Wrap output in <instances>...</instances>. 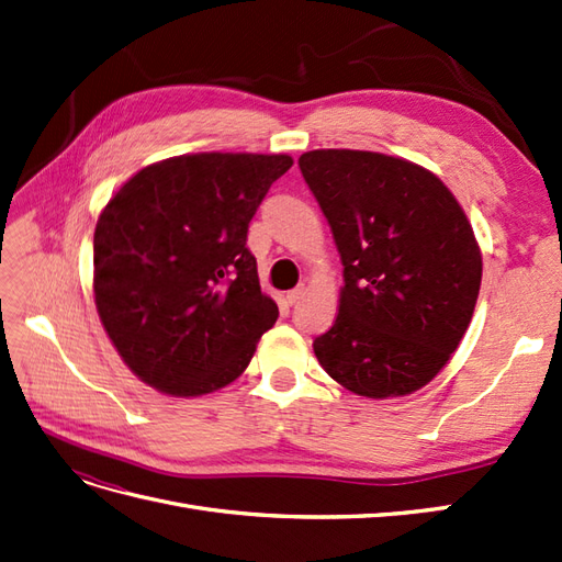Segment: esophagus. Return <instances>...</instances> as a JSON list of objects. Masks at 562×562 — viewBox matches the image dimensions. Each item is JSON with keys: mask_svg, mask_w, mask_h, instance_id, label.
Returning <instances> with one entry per match:
<instances>
[{"mask_svg": "<svg viewBox=\"0 0 562 562\" xmlns=\"http://www.w3.org/2000/svg\"><path fill=\"white\" fill-rule=\"evenodd\" d=\"M302 297H304V288H302V285H300V288H293V291L285 293L288 304H297Z\"/></svg>", "mask_w": 562, "mask_h": 562, "instance_id": "34e87169", "label": "esophagus"}]
</instances>
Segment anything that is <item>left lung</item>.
Returning <instances> with one entry per match:
<instances>
[{
  "label": "left lung",
  "mask_w": 562,
  "mask_h": 562,
  "mask_svg": "<svg viewBox=\"0 0 562 562\" xmlns=\"http://www.w3.org/2000/svg\"><path fill=\"white\" fill-rule=\"evenodd\" d=\"M297 164L345 265L316 359L359 396L413 394L450 361L479 300L483 260L469 220L443 182L405 159L314 149Z\"/></svg>",
  "instance_id": "1"
}]
</instances>
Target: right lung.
Instances as JSON below:
<instances>
[{
  "label": "right lung",
  "instance_id": "add662e5",
  "mask_svg": "<svg viewBox=\"0 0 562 562\" xmlns=\"http://www.w3.org/2000/svg\"><path fill=\"white\" fill-rule=\"evenodd\" d=\"M293 159L184 155L135 173L93 234L98 316L124 363L171 396L234 382L279 318L248 225Z\"/></svg>",
  "mask_w": 562,
  "mask_h": 562
}]
</instances>
